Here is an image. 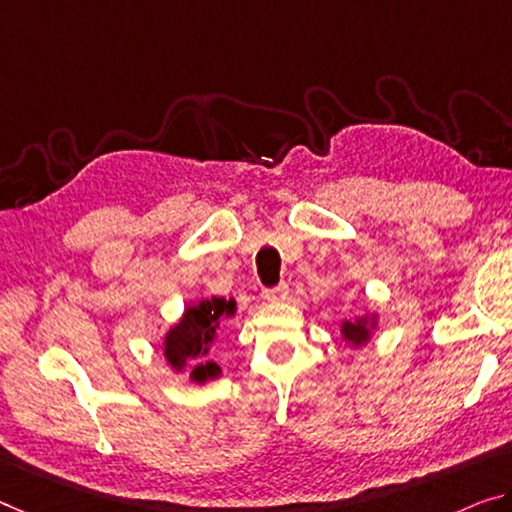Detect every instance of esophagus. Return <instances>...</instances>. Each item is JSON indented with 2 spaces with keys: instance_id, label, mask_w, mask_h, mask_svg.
<instances>
[{
  "instance_id": "1",
  "label": "esophagus",
  "mask_w": 512,
  "mask_h": 512,
  "mask_svg": "<svg viewBox=\"0 0 512 512\" xmlns=\"http://www.w3.org/2000/svg\"><path fill=\"white\" fill-rule=\"evenodd\" d=\"M286 297H288V283H279V286L263 290V300L267 302H281L286 300Z\"/></svg>"
}]
</instances>
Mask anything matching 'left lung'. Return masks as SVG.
Masks as SVG:
<instances>
[{"mask_svg": "<svg viewBox=\"0 0 512 512\" xmlns=\"http://www.w3.org/2000/svg\"><path fill=\"white\" fill-rule=\"evenodd\" d=\"M375 327H377V316H359L355 320H343L341 334L345 341L359 348V345L368 343V338L373 336Z\"/></svg>", "mask_w": 512, "mask_h": 512, "instance_id": "1", "label": "left lung"}]
</instances>
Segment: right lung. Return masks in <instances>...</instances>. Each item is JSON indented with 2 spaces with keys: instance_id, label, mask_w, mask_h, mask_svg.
Masks as SVG:
<instances>
[{
  "instance_id": "right-lung-1",
  "label": "right lung",
  "mask_w": 512,
  "mask_h": 512,
  "mask_svg": "<svg viewBox=\"0 0 512 512\" xmlns=\"http://www.w3.org/2000/svg\"><path fill=\"white\" fill-rule=\"evenodd\" d=\"M235 313V300L210 297L187 306L183 318L164 336V357L176 373L190 368L192 382L215 380L222 373L215 361L206 359L210 345L215 341L219 320L231 318Z\"/></svg>"
}]
</instances>
